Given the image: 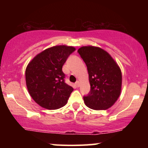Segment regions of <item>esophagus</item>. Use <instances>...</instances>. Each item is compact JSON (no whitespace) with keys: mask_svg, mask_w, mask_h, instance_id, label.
I'll use <instances>...</instances> for the list:
<instances>
[{"mask_svg":"<svg viewBox=\"0 0 148 148\" xmlns=\"http://www.w3.org/2000/svg\"><path fill=\"white\" fill-rule=\"evenodd\" d=\"M75 86H76L77 88L79 87V86H80V82H79V81H76V84H75Z\"/></svg>","mask_w":148,"mask_h":148,"instance_id":"34e87169","label":"esophagus"}]
</instances>
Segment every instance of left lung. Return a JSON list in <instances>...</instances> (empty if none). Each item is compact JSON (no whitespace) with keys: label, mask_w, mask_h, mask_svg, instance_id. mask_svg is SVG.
Segmentation results:
<instances>
[{"label":"left lung","mask_w":148,"mask_h":148,"mask_svg":"<svg viewBox=\"0 0 148 148\" xmlns=\"http://www.w3.org/2000/svg\"><path fill=\"white\" fill-rule=\"evenodd\" d=\"M78 52L87 66L90 91L84 97L85 104L93 110H106L121 94L122 72L114 59L98 47L84 46Z\"/></svg>","instance_id":"1"}]
</instances>
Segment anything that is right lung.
Returning <instances> with one entry per match:
<instances>
[{
	"label": "right lung",
	"instance_id": "right-lung-1",
	"mask_svg": "<svg viewBox=\"0 0 148 148\" xmlns=\"http://www.w3.org/2000/svg\"><path fill=\"white\" fill-rule=\"evenodd\" d=\"M76 48L57 45L40 52L25 69V83L30 97L39 106L55 110L67 103L72 87L64 83L62 67Z\"/></svg>",
	"mask_w": 148,
	"mask_h": 148
}]
</instances>
